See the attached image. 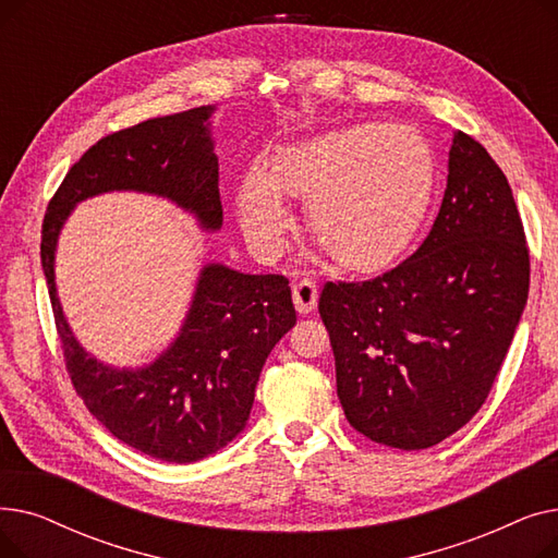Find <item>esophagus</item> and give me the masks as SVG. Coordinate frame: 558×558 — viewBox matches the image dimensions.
Returning <instances> with one entry per match:
<instances>
[{
    "label": "esophagus",
    "instance_id": "esophagus-1",
    "mask_svg": "<svg viewBox=\"0 0 558 558\" xmlns=\"http://www.w3.org/2000/svg\"><path fill=\"white\" fill-rule=\"evenodd\" d=\"M316 303H318V289L312 280H301L294 284V305L299 314L314 312Z\"/></svg>",
    "mask_w": 558,
    "mask_h": 558
}]
</instances>
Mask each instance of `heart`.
<instances>
[{"label":"heart","mask_w":558,"mask_h":558,"mask_svg":"<svg viewBox=\"0 0 558 558\" xmlns=\"http://www.w3.org/2000/svg\"><path fill=\"white\" fill-rule=\"evenodd\" d=\"M434 192L427 140L404 124H355L280 149L238 192L248 248L271 262L291 215L282 196L307 201V228L339 267L368 269L396 255L423 221Z\"/></svg>","instance_id":"1"}]
</instances>
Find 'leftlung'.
Wrapping results in <instances>:
<instances>
[{
    "instance_id": "1",
    "label": "left lung",
    "mask_w": 558,
    "mask_h": 558,
    "mask_svg": "<svg viewBox=\"0 0 558 558\" xmlns=\"http://www.w3.org/2000/svg\"><path fill=\"white\" fill-rule=\"evenodd\" d=\"M530 291V251L507 175L454 131L448 183L418 251L364 282H328L337 396L371 441L423 450L484 404Z\"/></svg>"
}]
</instances>
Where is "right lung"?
<instances>
[{"label": "right lung", "instance_id": "obj_1", "mask_svg": "<svg viewBox=\"0 0 558 558\" xmlns=\"http://www.w3.org/2000/svg\"><path fill=\"white\" fill-rule=\"evenodd\" d=\"M215 110L156 117L99 140L68 171L43 223V271L76 393L112 436L169 463L210 457L246 427L262 366L296 326L289 280L208 262L173 341L151 364L117 368L72 332L56 289V248L76 205L108 192L167 198L201 230H221Z\"/></svg>", "mask_w": 558, "mask_h": 558}]
</instances>
